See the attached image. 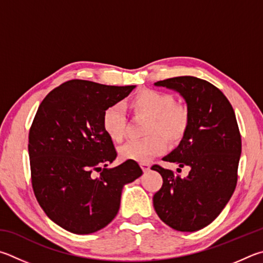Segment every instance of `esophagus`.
I'll return each instance as SVG.
<instances>
[{
  "label": "esophagus",
  "mask_w": 263,
  "mask_h": 263,
  "mask_svg": "<svg viewBox=\"0 0 263 263\" xmlns=\"http://www.w3.org/2000/svg\"><path fill=\"white\" fill-rule=\"evenodd\" d=\"M141 165V167H142V170H143V172H148L149 170H150V164L149 163H141L140 164Z\"/></svg>",
  "instance_id": "obj_1"
}]
</instances>
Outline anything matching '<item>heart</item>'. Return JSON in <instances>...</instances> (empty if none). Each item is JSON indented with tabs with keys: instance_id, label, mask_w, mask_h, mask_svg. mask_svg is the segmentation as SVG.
Returning a JSON list of instances; mask_svg holds the SVG:
<instances>
[{
	"instance_id": "heart-1",
	"label": "heart",
	"mask_w": 263,
	"mask_h": 263,
	"mask_svg": "<svg viewBox=\"0 0 263 263\" xmlns=\"http://www.w3.org/2000/svg\"><path fill=\"white\" fill-rule=\"evenodd\" d=\"M128 108L137 117L148 118L143 140L130 141L119 149L124 160L148 162L156 156L163 155L171 144L180 142L186 135L191 123L190 110L183 105L176 104L174 97L166 92L144 89L133 97ZM101 127L113 142H121L126 132V119L119 106L106 108L101 117Z\"/></svg>"
}]
</instances>
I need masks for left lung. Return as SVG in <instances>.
<instances>
[{"label": "left lung", "instance_id": "obj_1", "mask_svg": "<svg viewBox=\"0 0 263 263\" xmlns=\"http://www.w3.org/2000/svg\"><path fill=\"white\" fill-rule=\"evenodd\" d=\"M179 92L186 100L191 123L180 144L163 160L190 166L186 178L154 165L163 186L154 195L159 218L181 232L209 225L231 199L237 186L241 136L236 114L223 92L211 83L180 76L155 83ZM180 170V168H178Z\"/></svg>", "mask_w": 263, "mask_h": 263}]
</instances>
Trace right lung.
I'll use <instances>...</instances> for the list:
<instances>
[{
  "mask_svg": "<svg viewBox=\"0 0 263 263\" xmlns=\"http://www.w3.org/2000/svg\"><path fill=\"white\" fill-rule=\"evenodd\" d=\"M134 87L71 80L50 91L36 110L29 133L32 188L48 218L69 232L89 234L108 225L123 186L143 173L134 160L107 168L118 154L101 127L104 110Z\"/></svg>",
  "mask_w": 263,
  "mask_h": 263,
  "instance_id": "1",
  "label": "right lung"
}]
</instances>
